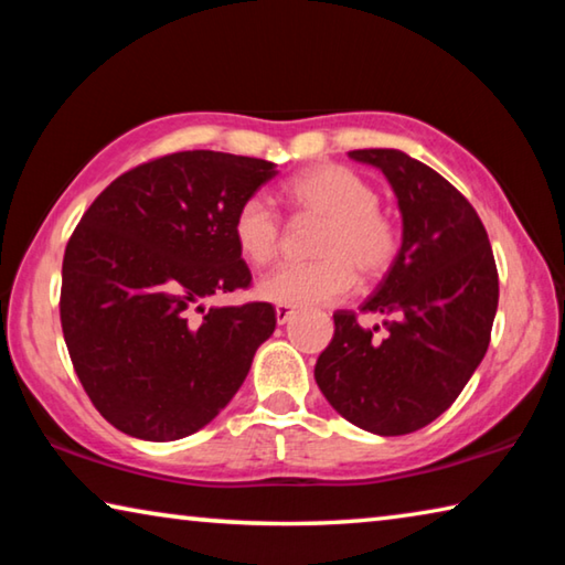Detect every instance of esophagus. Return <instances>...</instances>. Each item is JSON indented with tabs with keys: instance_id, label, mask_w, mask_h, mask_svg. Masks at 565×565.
Returning <instances> with one entry per match:
<instances>
[{
	"instance_id": "1",
	"label": "esophagus",
	"mask_w": 565,
	"mask_h": 565,
	"mask_svg": "<svg viewBox=\"0 0 565 565\" xmlns=\"http://www.w3.org/2000/svg\"><path fill=\"white\" fill-rule=\"evenodd\" d=\"M294 313H296V311L291 309V306H276V321H279L281 327H284V323L291 321Z\"/></svg>"
}]
</instances>
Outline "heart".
<instances>
[{"label": "heart", "mask_w": 565, "mask_h": 565, "mask_svg": "<svg viewBox=\"0 0 565 565\" xmlns=\"http://www.w3.org/2000/svg\"><path fill=\"white\" fill-rule=\"evenodd\" d=\"M296 212L323 222L309 266H279L256 286L264 301L279 306H327L363 281L384 276L398 254V228L379 209L376 189L341 164H317L284 186ZM234 244L248 264L266 266L281 246V226L262 196L238 204L232 224Z\"/></svg>", "instance_id": "heart-1"}]
</instances>
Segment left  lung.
Instances as JSON below:
<instances>
[{
  "label": "left lung",
  "mask_w": 565,
  "mask_h": 565,
  "mask_svg": "<svg viewBox=\"0 0 565 565\" xmlns=\"http://www.w3.org/2000/svg\"><path fill=\"white\" fill-rule=\"evenodd\" d=\"M398 199L401 248L361 311L381 313L359 327L356 313H333V339L313 379L353 426L404 436L431 424L461 394L491 341L499 309L489 234L456 186L398 149H356Z\"/></svg>",
  "instance_id": "obj_1"
}]
</instances>
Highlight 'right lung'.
Here are the masks:
<instances>
[{"mask_svg":"<svg viewBox=\"0 0 565 565\" xmlns=\"http://www.w3.org/2000/svg\"><path fill=\"white\" fill-rule=\"evenodd\" d=\"M276 164L177 151L127 171L94 199L66 244L62 331L84 391L114 428L177 441L204 428L276 329L271 303L212 306L246 289L238 204Z\"/></svg>","mask_w":565,"mask_h":565,"instance_id":"1","label":"right lung"}]
</instances>
